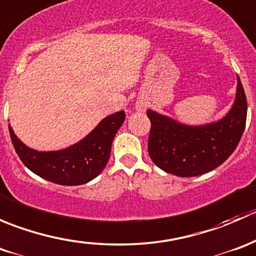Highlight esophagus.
<instances>
[{"mask_svg":"<svg viewBox=\"0 0 256 256\" xmlns=\"http://www.w3.org/2000/svg\"><path fill=\"white\" fill-rule=\"evenodd\" d=\"M136 108H138V110H144V105H140V104H138V106H136Z\"/></svg>","mask_w":256,"mask_h":256,"instance_id":"obj_1","label":"esophagus"}]
</instances>
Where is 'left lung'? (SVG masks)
<instances>
[{"label":"left lung","instance_id":"obj_1","mask_svg":"<svg viewBox=\"0 0 256 256\" xmlns=\"http://www.w3.org/2000/svg\"><path fill=\"white\" fill-rule=\"evenodd\" d=\"M246 96L238 76L236 96L230 112L216 122L187 126L147 110L151 121L148 154L168 174L193 177L220 166L238 146L246 122Z\"/></svg>","mask_w":256,"mask_h":256}]
</instances>
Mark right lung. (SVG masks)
I'll use <instances>...</instances> for the list:
<instances>
[{
	"label": "right lung",
	"instance_id": "right-lung-1",
	"mask_svg": "<svg viewBox=\"0 0 256 256\" xmlns=\"http://www.w3.org/2000/svg\"><path fill=\"white\" fill-rule=\"evenodd\" d=\"M125 120L118 112L100 121L99 125L78 144L60 151L40 152L20 142L11 126L10 135L18 157L33 174L49 182L79 186L94 180L106 166L112 140Z\"/></svg>",
	"mask_w": 256,
	"mask_h": 256
}]
</instances>
